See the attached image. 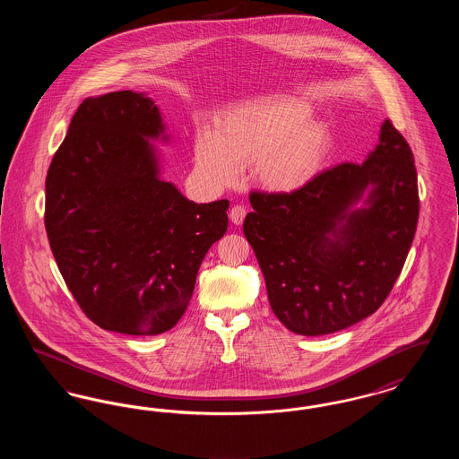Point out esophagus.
<instances>
[{
	"instance_id": "obj_1",
	"label": "esophagus",
	"mask_w": 459,
	"mask_h": 459,
	"mask_svg": "<svg viewBox=\"0 0 459 459\" xmlns=\"http://www.w3.org/2000/svg\"><path fill=\"white\" fill-rule=\"evenodd\" d=\"M229 217L232 220V223L240 225V223H242V220L246 217V208H244L242 204H236V206H232V210H230Z\"/></svg>"
}]
</instances>
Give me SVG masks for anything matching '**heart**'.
I'll list each match as a JSON object with an SVG mask.
<instances>
[{
	"instance_id": "b5f03b06",
	"label": "heart",
	"mask_w": 459,
	"mask_h": 459,
	"mask_svg": "<svg viewBox=\"0 0 459 459\" xmlns=\"http://www.w3.org/2000/svg\"><path fill=\"white\" fill-rule=\"evenodd\" d=\"M309 113L296 98L238 105L220 118L215 135H197V167L219 184H232L239 169L253 165L264 187L292 193L315 177L327 153V131L306 122Z\"/></svg>"
}]
</instances>
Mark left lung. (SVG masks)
<instances>
[{"instance_id":"obj_1","label":"left lung","mask_w":459,"mask_h":459,"mask_svg":"<svg viewBox=\"0 0 459 459\" xmlns=\"http://www.w3.org/2000/svg\"><path fill=\"white\" fill-rule=\"evenodd\" d=\"M367 186L368 206L351 211ZM249 201L242 229L275 316L294 333L325 335L370 316L393 290L418 223L415 158L387 118L363 163Z\"/></svg>"}]
</instances>
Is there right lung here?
Returning <instances> with one entry per match:
<instances>
[{
	"instance_id": "1",
	"label": "right lung",
	"mask_w": 459,
	"mask_h": 459,
	"mask_svg": "<svg viewBox=\"0 0 459 459\" xmlns=\"http://www.w3.org/2000/svg\"><path fill=\"white\" fill-rule=\"evenodd\" d=\"M163 124L150 98L117 91L72 117L46 175L44 227L74 299L98 327L158 335L191 301L229 201L196 204L158 177Z\"/></svg>"
}]
</instances>
